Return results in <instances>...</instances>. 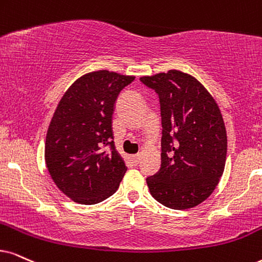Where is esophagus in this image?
Here are the masks:
<instances>
[{"label":"esophagus","instance_id":"esophagus-1","mask_svg":"<svg viewBox=\"0 0 262 262\" xmlns=\"http://www.w3.org/2000/svg\"><path fill=\"white\" fill-rule=\"evenodd\" d=\"M130 161H132V163H133L134 165H138L139 164V162H140V156H132L130 157Z\"/></svg>","mask_w":262,"mask_h":262}]
</instances>
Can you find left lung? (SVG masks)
I'll return each instance as SVG.
<instances>
[{"label":"left lung","instance_id":"1","mask_svg":"<svg viewBox=\"0 0 262 262\" xmlns=\"http://www.w3.org/2000/svg\"><path fill=\"white\" fill-rule=\"evenodd\" d=\"M140 81L160 99L161 168L146 178L152 197L170 209L196 207L224 173L227 137L220 108L191 75L178 70Z\"/></svg>","mask_w":262,"mask_h":262}]
</instances>
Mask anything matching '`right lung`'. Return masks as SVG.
I'll list each match as a JSON object with an SVG mask.
<instances>
[{"label": "right lung", "instance_id": "right-lung-1", "mask_svg": "<svg viewBox=\"0 0 262 262\" xmlns=\"http://www.w3.org/2000/svg\"><path fill=\"white\" fill-rule=\"evenodd\" d=\"M134 76L100 70L79 77L62 95L46 137L45 158L59 190L95 204L117 191L127 170L114 145L112 114Z\"/></svg>", "mask_w": 262, "mask_h": 262}]
</instances>
